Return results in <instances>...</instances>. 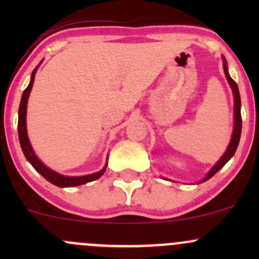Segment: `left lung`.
<instances>
[{
	"label": "left lung",
	"instance_id": "left-lung-1",
	"mask_svg": "<svg viewBox=\"0 0 259 259\" xmlns=\"http://www.w3.org/2000/svg\"><path fill=\"white\" fill-rule=\"evenodd\" d=\"M223 67H224V73L225 76H227L228 82L230 84L231 89H233V94H234V102H235V107H234V119H235V124H234V132H233V136H231L230 144L225 151V153L223 154V157L221 159L217 162V164L210 169L209 173L207 174V177L204 178L203 181H206L212 178L219 169H222L225 165V163L228 162L231 157L234 156L235 152H236V148L239 146V141H240V136H241V127H242V120H241V99H240V92H239V88H237V84L234 81L233 79L230 78L228 73V65H227V61L224 58V63H223Z\"/></svg>",
	"mask_w": 259,
	"mask_h": 259
}]
</instances>
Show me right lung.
I'll return each mask as SVG.
<instances>
[{
  "instance_id": "add662e5",
  "label": "right lung",
  "mask_w": 259,
  "mask_h": 259,
  "mask_svg": "<svg viewBox=\"0 0 259 259\" xmlns=\"http://www.w3.org/2000/svg\"><path fill=\"white\" fill-rule=\"evenodd\" d=\"M36 69L37 68H35V69L32 70L30 84L28 85V88H26L24 92H23L22 101H20V106H19V117H18V136H19L20 147H22L25 158L28 159V162L35 168V170L38 171V173L42 175L45 179H46L47 181H50V183L53 184V185H56V186L72 187V186L82 185V184L97 180L99 178H101L103 174H105L107 164L105 165V168H103L102 170L97 171V173H95V174L84 175V177H64V175L56 173V171H53L50 168H47L46 165H45L44 163L37 158L36 154L34 153V151H32L30 141H29V139H28V134H26L25 117H26V103H28L29 94H30L32 84H34L35 73H36Z\"/></svg>"
}]
</instances>
